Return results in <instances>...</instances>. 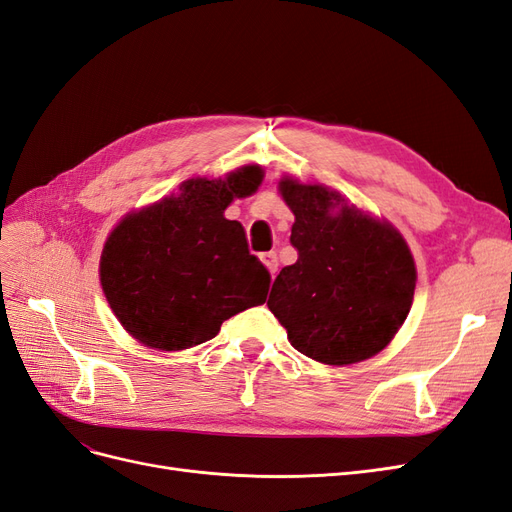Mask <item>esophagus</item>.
Segmentation results:
<instances>
[{
    "label": "esophagus",
    "instance_id": "obj_1",
    "mask_svg": "<svg viewBox=\"0 0 512 512\" xmlns=\"http://www.w3.org/2000/svg\"><path fill=\"white\" fill-rule=\"evenodd\" d=\"M260 260H262V265H265V267L269 269V273H271V275H275V273H277V265H280V262H277V254H275V252L262 254V256H260Z\"/></svg>",
    "mask_w": 512,
    "mask_h": 512
}]
</instances>
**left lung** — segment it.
<instances>
[{
	"mask_svg": "<svg viewBox=\"0 0 512 512\" xmlns=\"http://www.w3.org/2000/svg\"><path fill=\"white\" fill-rule=\"evenodd\" d=\"M294 213V265L275 277L269 309L290 344L324 365H352L389 346L416 286L410 247L389 222L348 205L324 185L284 177Z\"/></svg>",
	"mask_w": 512,
	"mask_h": 512,
	"instance_id": "obj_1",
	"label": "left lung"
}]
</instances>
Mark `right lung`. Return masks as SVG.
Returning <instances> with one entry per match:
<instances>
[{
    "label": "right lung",
    "instance_id": "1",
    "mask_svg": "<svg viewBox=\"0 0 512 512\" xmlns=\"http://www.w3.org/2000/svg\"><path fill=\"white\" fill-rule=\"evenodd\" d=\"M260 181V166L226 179H188L177 196L126 215L108 235L100 282L134 339L185 350L218 335L230 316L265 303L271 275L247 250L243 226L224 218L232 200L254 194Z\"/></svg>",
    "mask_w": 512,
    "mask_h": 512
}]
</instances>
